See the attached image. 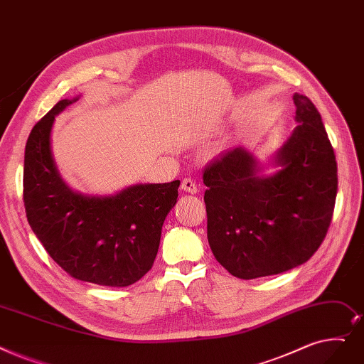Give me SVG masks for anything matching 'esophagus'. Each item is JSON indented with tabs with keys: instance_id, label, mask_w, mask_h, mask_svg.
Wrapping results in <instances>:
<instances>
[{
	"instance_id": "obj_1",
	"label": "esophagus",
	"mask_w": 364,
	"mask_h": 364,
	"mask_svg": "<svg viewBox=\"0 0 364 364\" xmlns=\"http://www.w3.org/2000/svg\"><path fill=\"white\" fill-rule=\"evenodd\" d=\"M181 188L184 192H188V193H198V191H199V187H198V184L192 180V178H184L183 181H181Z\"/></svg>"
}]
</instances>
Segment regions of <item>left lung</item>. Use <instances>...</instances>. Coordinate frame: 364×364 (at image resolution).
I'll return each mask as SVG.
<instances>
[{
  "instance_id": "8db88e82",
  "label": "left lung",
  "mask_w": 364,
  "mask_h": 364,
  "mask_svg": "<svg viewBox=\"0 0 364 364\" xmlns=\"http://www.w3.org/2000/svg\"><path fill=\"white\" fill-rule=\"evenodd\" d=\"M299 124L278 151L272 177H257L241 147L205 166L208 242L218 263L252 279L308 262L324 241L338 193V165L318 109L294 95Z\"/></svg>"
}]
</instances>
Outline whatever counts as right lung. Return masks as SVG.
Returning a JSON list of instances; mask_svg holds the SVG:
<instances>
[{"mask_svg": "<svg viewBox=\"0 0 364 364\" xmlns=\"http://www.w3.org/2000/svg\"><path fill=\"white\" fill-rule=\"evenodd\" d=\"M74 101H59L28 136L23 166L28 223L70 277L98 286H131L151 269L164 221L177 203L180 180L136 184L105 198L73 192L55 166L50 131L55 116Z\"/></svg>", "mask_w": 364, "mask_h": 364, "instance_id": "right-lung-1", "label": "right lung"}]
</instances>
